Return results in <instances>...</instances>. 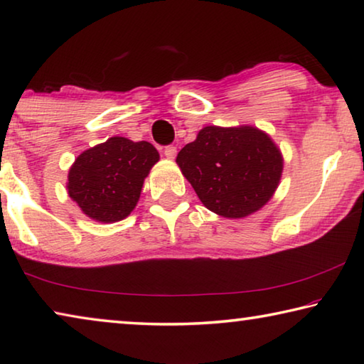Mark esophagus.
<instances>
[{
	"label": "esophagus",
	"instance_id": "1",
	"mask_svg": "<svg viewBox=\"0 0 364 364\" xmlns=\"http://www.w3.org/2000/svg\"><path fill=\"white\" fill-rule=\"evenodd\" d=\"M176 147L175 146H167L165 147V151H164V154H165V157H167L168 160H173L175 157H176Z\"/></svg>",
	"mask_w": 364,
	"mask_h": 364
}]
</instances>
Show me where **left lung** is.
I'll use <instances>...</instances> for the list:
<instances>
[{
  "label": "left lung",
  "instance_id": "1",
  "mask_svg": "<svg viewBox=\"0 0 364 364\" xmlns=\"http://www.w3.org/2000/svg\"><path fill=\"white\" fill-rule=\"evenodd\" d=\"M176 164L208 210L237 220L268 204L284 159L260 128L210 125L178 152Z\"/></svg>",
  "mask_w": 364,
  "mask_h": 364
}]
</instances>
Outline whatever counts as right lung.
Masks as SVG:
<instances>
[{"label":"right lung","mask_w":364,"mask_h":364,"mask_svg":"<svg viewBox=\"0 0 364 364\" xmlns=\"http://www.w3.org/2000/svg\"><path fill=\"white\" fill-rule=\"evenodd\" d=\"M159 159L147 141L112 136L75 159L67 175V193L86 217L115 223L136 207L146 176Z\"/></svg>","instance_id":"1"}]
</instances>
